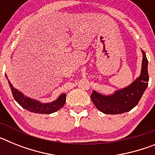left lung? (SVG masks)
Returning a JSON list of instances; mask_svg holds the SVG:
<instances>
[{"label": "left lung", "mask_w": 155, "mask_h": 155, "mask_svg": "<svg viewBox=\"0 0 155 155\" xmlns=\"http://www.w3.org/2000/svg\"><path fill=\"white\" fill-rule=\"evenodd\" d=\"M141 73L128 87L118 90L110 95H103L92 91L91 98L97 109L105 114H121L134 109L148 86L147 59L143 51Z\"/></svg>", "instance_id": "left-lung-1"}]
</instances>
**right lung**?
<instances>
[{
	"label": "right lung",
	"instance_id": "add662e5",
	"mask_svg": "<svg viewBox=\"0 0 155 155\" xmlns=\"http://www.w3.org/2000/svg\"><path fill=\"white\" fill-rule=\"evenodd\" d=\"M7 78V76H6ZM8 81V84L12 90L14 98L16 102L21 105V107L30 111L31 113H41V114H50L55 113L59 109H61L65 104L66 102V94H62L60 95L56 101L50 103H41L39 101L31 99L24 94L12 86V83Z\"/></svg>",
	"mask_w": 155,
	"mask_h": 155
}]
</instances>
